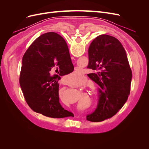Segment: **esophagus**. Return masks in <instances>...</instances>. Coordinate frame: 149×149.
Instances as JSON below:
<instances>
[{
  "label": "esophagus",
  "mask_w": 149,
  "mask_h": 149,
  "mask_svg": "<svg viewBox=\"0 0 149 149\" xmlns=\"http://www.w3.org/2000/svg\"><path fill=\"white\" fill-rule=\"evenodd\" d=\"M74 81V82H75V83H78V82L81 81V80L80 79H78V78H75Z\"/></svg>",
  "instance_id": "obj_1"
}]
</instances>
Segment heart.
Listing matches in <instances>:
<instances>
[{"instance_id": "b5f03b06", "label": "heart", "mask_w": 149, "mask_h": 149, "mask_svg": "<svg viewBox=\"0 0 149 149\" xmlns=\"http://www.w3.org/2000/svg\"><path fill=\"white\" fill-rule=\"evenodd\" d=\"M75 42L79 49L82 52H86L91 47V44L88 40L82 37L76 38ZM63 47H62L60 50V58H61L63 56ZM86 71V67L83 63H70L64 68V71L66 74L75 78L81 77Z\"/></svg>"}]
</instances>
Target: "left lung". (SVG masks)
Returning <instances> with one entry per match:
<instances>
[{
	"mask_svg": "<svg viewBox=\"0 0 149 149\" xmlns=\"http://www.w3.org/2000/svg\"><path fill=\"white\" fill-rule=\"evenodd\" d=\"M96 38L97 49L89 83V101L98 114L114 113L124 104L132 79V71L127 51L115 35L102 30H89Z\"/></svg>",
	"mask_w": 149,
	"mask_h": 149,
	"instance_id": "1",
	"label": "left lung"
}]
</instances>
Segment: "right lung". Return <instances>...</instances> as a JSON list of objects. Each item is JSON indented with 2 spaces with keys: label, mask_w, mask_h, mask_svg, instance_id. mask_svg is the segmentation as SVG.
<instances>
[{
  "label": "right lung",
  "mask_w": 149,
  "mask_h": 149,
  "mask_svg": "<svg viewBox=\"0 0 149 149\" xmlns=\"http://www.w3.org/2000/svg\"><path fill=\"white\" fill-rule=\"evenodd\" d=\"M65 37L53 31L39 36L26 48L22 60L20 78L26 100L38 112L49 118L63 112L72 84L63 73H60L58 80L50 74L53 70L58 71L60 47Z\"/></svg>",
  "instance_id": "1"
}]
</instances>
